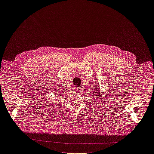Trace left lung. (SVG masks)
<instances>
[{"instance_id":"left-lung-1","label":"left lung","mask_w":154,"mask_h":154,"mask_svg":"<svg viewBox=\"0 0 154 154\" xmlns=\"http://www.w3.org/2000/svg\"><path fill=\"white\" fill-rule=\"evenodd\" d=\"M94 93H96L94 94V97H97L98 99V100H99V99H100H100H102V96L101 95V92H100V88H99V87H98V88H96V90H95V91H94Z\"/></svg>"}]
</instances>
